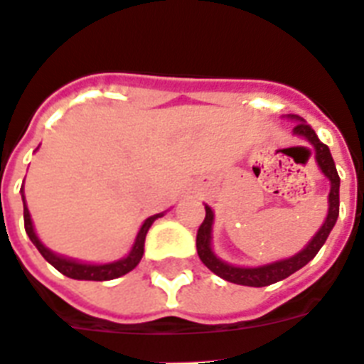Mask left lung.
I'll list each match as a JSON object with an SVG mask.
<instances>
[{
  "label": "left lung",
  "mask_w": 364,
  "mask_h": 364,
  "mask_svg": "<svg viewBox=\"0 0 364 364\" xmlns=\"http://www.w3.org/2000/svg\"><path fill=\"white\" fill-rule=\"evenodd\" d=\"M291 119L296 121V127L293 129V132L296 136H302L304 139H307L311 144L313 151H315V160L321 167V171L324 173V176L330 180V195H328V217H326L324 225L321 226V230L313 235V239L306 247L300 250L298 254L291 257H285V259H279L274 263H267V265L259 267H235L225 263L223 259L215 256L212 248V226H213V212L212 208H206V217H204L203 225L198 226L197 232V252L200 262L213 272L219 278L226 279V282H232V284L237 285H248V287H265V285H271L279 282V279H285L287 276H291L293 272L300 271L304 265L311 262L313 257L316 256V252L321 250L322 245L326 243V239L330 235V232L333 230L335 223H337L338 217V186H341V178H338L337 167H335V161L331 158V152L328 145H324L318 139V136L315 134V130L307 125L306 121L300 116H289Z\"/></svg>",
  "instance_id": "obj_1"
}]
</instances>
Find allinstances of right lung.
Returning <instances> with one entry per match:
<instances>
[{
    "mask_svg": "<svg viewBox=\"0 0 364 364\" xmlns=\"http://www.w3.org/2000/svg\"><path fill=\"white\" fill-rule=\"evenodd\" d=\"M21 200H23V223H26V232L29 235V239L33 241V245L38 248V252L42 254L43 259L48 263H51L58 272H62L68 278L73 279H90V282H107V279H116L119 276L127 274L134 269L139 263L141 256H144V247H145V235H147L149 228L158 217H161L164 213H156V215H151L149 219H145V223L139 228L138 235H136V241L132 245V250L129 252V256H125L123 259H117V262L112 263H102V265H92V263H80L75 259H70V257L58 256V254L51 252L48 247H43V243L38 239L36 232H34L33 220H31L29 208L26 204V197H23V188H21Z\"/></svg>",
    "mask_w": 364,
    "mask_h": 364,
    "instance_id": "1",
    "label": "right lung"
}]
</instances>
